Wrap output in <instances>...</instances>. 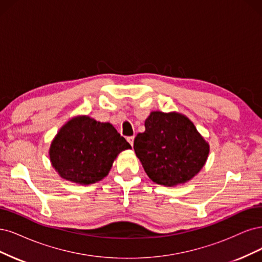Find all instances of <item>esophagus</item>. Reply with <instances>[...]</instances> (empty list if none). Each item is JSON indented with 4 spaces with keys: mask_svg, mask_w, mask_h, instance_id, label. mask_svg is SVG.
I'll list each match as a JSON object with an SVG mask.
<instances>
[{
    "mask_svg": "<svg viewBox=\"0 0 262 262\" xmlns=\"http://www.w3.org/2000/svg\"><path fill=\"white\" fill-rule=\"evenodd\" d=\"M134 139H135V136H129V137H127V141L130 143V146L134 145Z\"/></svg>",
    "mask_w": 262,
    "mask_h": 262,
    "instance_id": "1",
    "label": "esophagus"
}]
</instances>
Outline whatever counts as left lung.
I'll use <instances>...</instances> for the list:
<instances>
[{
	"label": "left lung",
	"mask_w": 262,
	"mask_h": 262,
	"mask_svg": "<svg viewBox=\"0 0 262 262\" xmlns=\"http://www.w3.org/2000/svg\"><path fill=\"white\" fill-rule=\"evenodd\" d=\"M145 127L135 138L134 150L155 183L164 186L186 183L205 165L209 145L186 116L152 112Z\"/></svg>",
	"instance_id": "obj_1"
}]
</instances>
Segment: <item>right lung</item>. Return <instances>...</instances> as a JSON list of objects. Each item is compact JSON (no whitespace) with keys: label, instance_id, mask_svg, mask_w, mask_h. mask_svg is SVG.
I'll return each mask as SVG.
<instances>
[{"label":"right lung","instance_id":"obj_1","mask_svg":"<svg viewBox=\"0 0 262 262\" xmlns=\"http://www.w3.org/2000/svg\"><path fill=\"white\" fill-rule=\"evenodd\" d=\"M129 148L110 123L80 116L57 133L50 148V160L63 179L89 185L106 176L117 155Z\"/></svg>","mask_w":262,"mask_h":262}]
</instances>
